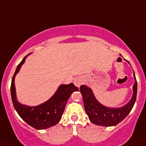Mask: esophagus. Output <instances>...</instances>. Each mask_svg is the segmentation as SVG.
I'll return each mask as SVG.
<instances>
[{
    "instance_id": "1",
    "label": "esophagus",
    "mask_w": 146,
    "mask_h": 146,
    "mask_svg": "<svg viewBox=\"0 0 146 146\" xmlns=\"http://www.w3.org/2000/svg\"><path fill=\"white\" fill-rule=\"evenodd\" d=\"M83 81H84V80H83V78H82V77H76L75 79L74 80V86H77V87H80V86H81V84H82V82H83Z\"/></svg>"
}]
</instances>
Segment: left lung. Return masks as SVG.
I'll use <instances>...</instances> for the list:
<instances>
[{
	"label": "left lung",
	"instance_id": "obj_1",
	"mask_svg": "<svg viewBox=\"0 0 146 146\" xmlns=\"http://www.w3.org/2000/svg\"><path fill=\"white\" fill-rule=\"evenodd\" d=\"M127 62L129 63L128 60ZM134 77L135 82L133 86V95L131 99L124 106L118 108L104 106L97 101L91 88L85 85L80 86V91L83 99L85 110L91 123L103 126H115L128 115L136 101L137 92V83L135 74Z\"/></svg>",
	"mask_w": 146,
	"mask_h": 146
}]
</instances>
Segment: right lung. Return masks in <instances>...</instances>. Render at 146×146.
I'll return each instance as SVG.
<instances>
[{"label": "right lung", "mask_w": 146, "mask_h": 146, "mask_svg": "<svg viewBox=\"0 0 146 146\" xmlns=\"http://www.w3.org/2000/svg\"><path fill=\"white\" fill-rule=\"evenodd\" d=\"M28 55L17 66L12 77L11 85V99L15 109L23 120L36 129H45L55 126L60 121L68 99L72 93L78 91V88L73 83L62 84L58 88L53 96L45 102L33 107L22 104L17 99L15 79Z\"/></svg>", "instance_id": "add662e5"}]
</instances>
